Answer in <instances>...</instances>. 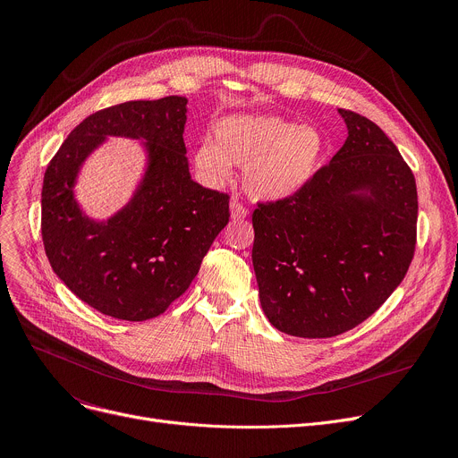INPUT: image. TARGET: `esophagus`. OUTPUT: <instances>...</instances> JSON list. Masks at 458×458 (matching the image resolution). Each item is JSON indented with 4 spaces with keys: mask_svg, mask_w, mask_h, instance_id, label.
<instances>
[{
    "mask_svg": "<svg viewBox=\"0 0 458 458\" xmlns=\"http://www.w3.org/2000/svg\"><path fill=\"white\" fill-rule=\"evenodd\" d=\"M230 214H232V219H233V221H242V219L248 217V208H246L241 201L233 199V201L230 203Z\"/></svg>",
    "mask_w": 458,
    "mask_h": 458,
    "instance_id": "esophagus-1",
    "label": "esophagus"
}]
</instances>
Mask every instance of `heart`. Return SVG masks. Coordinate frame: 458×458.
I'll return each mask as SVG.
<instances>
[{
    "label": "heart",
    "mask_w": 458,
    "mask_h": 458,
    "mask_svg": "<svg viewBox=\"0 0 458 458\" xmlns=\"http://www.w3.org/2000/svg\"><path fill=\"white\" fill-rule=\"evenodd\" d=\"M214 138L195 148V170L208 184L221 186L233 165L244 166V188L259 201L295 198L315 179L326 150L318 128L274 115L223 117Z\"/></svg>",
    "instance_id": "heart-1"
}]
</instances>
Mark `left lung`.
Segmentation results:
<instances>
[{
    "label": "left lung",
    "mask_w": 458,
    "mask_h": 458,
    "mask_svg": "<svg viewBox=\"0 0 458 458\" xmlns=\"http://www.w3.org/2000/svg\"><path fill=\"white\" fill-rule=\"evenodd\" d=\"M348 138L295 198L259 203L251 263L265 315L283 334L341 335L403 283L417 242V184L364 115L339 108Z\"/></svg>",
    "instance_id": "8db88e82"
}]
</instances>
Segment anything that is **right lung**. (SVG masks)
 <instances>
[{
	"mask_svg": "<svg viewBox=\"0 0 458 458\" xmlns=\"http://www.w3.org/2000/svg\"><path fill=\"white\" fill-rule=\"evenodd\" d=\"M186 98L126 101L83 119L47 166L41 235L55 276L83 302L121 320L161 315L198 276L228 225L226 193L195 182L182 141ZM108 135L141 139L148 170L131 201L106 222L89 218L73 186Z\"/></svg>",
	"mask_w": 458,
	"mask_h": 458,
	"instance_id": "add662e5",
	"label": "right lung"
}]
</instances>
